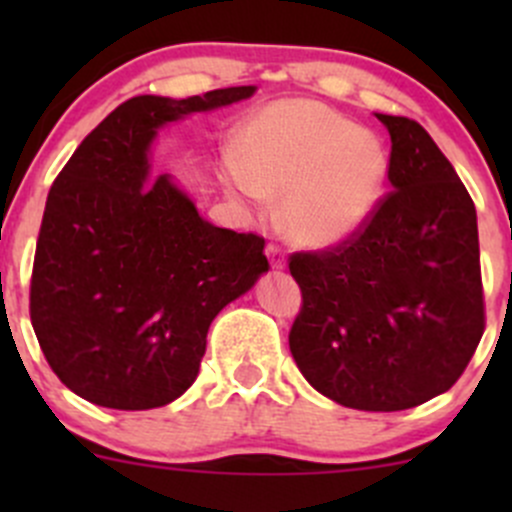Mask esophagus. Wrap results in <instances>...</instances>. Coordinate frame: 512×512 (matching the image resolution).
<instances>
[{
    "label": "esophagus",
    "instance_id": "1",
    "mask_svg": "<svg viewBox=\"0 0 512 512\" xmlns=\"http://www.w3.org/2000/svg\"><path fill=\"white\" fill-rule=\"evenodd\" d=\"M265 252H267V260H270L272 270H285V267H287V255H285V252H282V247L267 245Z\"/></svg>",
    "mask_w": 512,
    "mask_h": 512
}]
</instances>
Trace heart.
<instances>
[{
    "label": "heart",
    "mask_w": 512,
    "mask_h": 512,
    "mask_svg": "<svg viewBox=\"0 0 512 512\" xmlns=\"http://www.w3.org/2000/svg\"><path fill=\"white\" fill-rule=\"evenodd\" d=\"M386 178L389 153L374 131L312 98H282L242 126L232 185L247 198H280L287 240L319 250L369 223Z\"/></svg>",
    "instance_id": "obj_1"
}]
</instances>
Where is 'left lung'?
<instances>
[{"mask_svg":"<svg viewBox=\"0 0 512 512\" xmlns=\"http://www.w3.org/2000/svg\"><path fill=\"white\" fill-rule=\"evenodd\" d=\"M391 136V193L342 245L294 252L302 309L289 352L327 399L404 411L466 371L485 329L476 205L433 138L376 113Z\"/></svg>","mask_w":512,"mask_h":512,"instance_id":"1","label":"left lung"}]
</instances>
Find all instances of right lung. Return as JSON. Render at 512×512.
Wrapping results in <instances>:
<instances>
[{"label": "right lung", "mask_w": 512, "mask_h": 512, "mask_svg": "<svg viewBox=\"0 0 512 512\" xmlns=\"http://www.w3.org/2000/svg\"><path fill=\"white\" fill-rule=\"evenodd\" d=\"M252 94L128 98L51 185L29 312L46 361L81 399L146 411L183 396L210 322L270 270L260 235L215 227L168 173H151L160 128Z\"/></svg>", "instance_id": "right-lung-1"}]
</instances>
